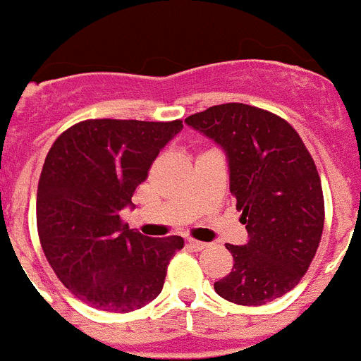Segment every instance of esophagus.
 I'll return each instance as SVG.
<instances>
[{
  "instance_id": "esophagus-1",
  "label": "esophagus",
  "mask_w": 361,
  "mask_h": 361,
  "mask_svg": "<svg viewBox=\"0 0 361 361\" xmlns=\"http://www.w3.org/2000/svg\"><path fill=\"white\" fill-rule=\"evenodd\" d=\"M188 245H190L193 251H202L208 247V244H206V242H200V240H188Z\"/></svg>"
}]
</instances>
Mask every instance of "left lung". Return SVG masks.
I'll return each instance as SVG.
<instances>
[{
  "mask_svg": "<svg viewBox=\"0 0 361 361\" xmlns=\"http://www.w3.org/2000/svg\"><path fill=\"white\" fill-rule=\"evenodd\" d=\"M188 126L226 152L229 191L250 240L228 244L233 269L216 295L238 305H264L291 291L317 255L324 231L320 175L296 130L282 117L226 103L186 117Z\"/></svg>",
  "mask_w": 361,
  "mask_h": 361,
  "instance_id": "left-lung-1",
  "label": "left lung"
}]
</instances>
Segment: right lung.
<instances>
[{
	"label": "right lung",
	"mask_w": 361,
	"mask_h": 361,
	"mask_svg": "<svg viewBox=\"0 0 361 361\" xmlns=\"http://www.w3.org/2000/svg\"><path fill=\"white\" fill-rule=\"evenodd\" d=\"M180 130L183 121L88 119L50 148L37 184V233L57 279L85 304L130 312L162 291L183 237H145L119 213Z\"/></svg>",
	"instance_id": "1"
}]
</instances>
